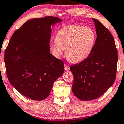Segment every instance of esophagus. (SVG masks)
<instances>
[{"mask_svg": "<svg viewBox=\"0 0 124 124\" xmlns=\"http://www.w3.org/2000/svg\"><path fill=\"white\" fill-rule=\"evenodd\" d=\"M64 68H65V70H70V69L69 65H67V64H65V65H64Z\"/></svg>", "mask_w": 124, "mask_h": 124, "instance_id": "esophagus-1", "label": "esophagus"}]
</instances>
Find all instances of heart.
Masks as SVG:
<instances>
[{"mask_svg":"<svg viewBox=\"0 0 124 124\" xmlns=\"http://www.w3.org/2000/svg\"><path fill=\"white\" fill-rule=\"evenodd\" d=\"M96 33L92 28L78 25L62 27L56 36V41L51 44V49L57 57L63 54L70 62H80L91 54L96 42Z\"/></svg>","mask_w":124,"mask_h":124,"instance_id":"heart-1","label":"heart"}]
</instances>
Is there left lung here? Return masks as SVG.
<instances>
[{
	"instance_id": "1",
	"label": "left lung",
	"mask_w": 124,
	"mask_h": 124,
	"mask_svg": "<svg viewBox=\"0 0 124 124\" xmlns=\"http://www.w3.org/2000/svg\"><path fill=\"white\" fill-rule=\"evenodd\" d=\"M97 38L87 58L70 66L73 75V94L81 100L88 101L102 96L113 84L117 73V49L112 33L96 19Z\"/></svg>"
}]
</instances>
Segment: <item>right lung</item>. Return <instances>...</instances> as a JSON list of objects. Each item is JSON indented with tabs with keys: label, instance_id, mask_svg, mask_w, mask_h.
Returning <instances> with one entry per match:
<instances>
[{
	"label": "right lung",
	"instance_id": "add662e5",
	"mask_svg": "<svg viewBox=\"0 0 124 124\" xmlns=\"http://www.w3.org/2000/svg\"><path fill=\"white\" fill-rule=\"evenodd\" d=\"M59 17L29 20L16 30L4 52L6 73L11 85L25 97L42 100L64 72V63L50 54L51 25Z\"/></svg>",
	"mask_w": 124,
	"mask_h": 124
}]
</instances>
